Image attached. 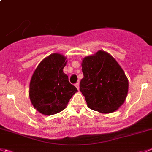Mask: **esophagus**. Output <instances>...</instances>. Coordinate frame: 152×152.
<instances>
[{
    "label": "esophagus",
    "mask_w": 152,
    "mask_h": 152,
    "mask_svg": "<svg viewBox=\"0 0 152 152\" xmlns=\"http://www.w3.org/2000/svg\"><path fill=\"white\" fill-rule=\"evenodd\" d=\"M75 86H76V88L78 89V90H79V83H76V84H75Z\"/></svg>",
    "instance_id": "1"
}]
</instances>
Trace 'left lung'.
<instances>
[{"label":"left lung","mask_w":152,"mask_h":152,"mask_svg":"<svg viewBox=\"0 0 152 152\" xmlns=\"http://www.w3.org/2000/svg\"><path fill=\"white\" fill-rule=\"evenodd\" d=\"M82 71L84 77L79 87L88 108L109 114L122 106L128 93V79L110 53L99 50L85 57Z\"/></svg>","instance_id":"obj_1"}]
</instances>
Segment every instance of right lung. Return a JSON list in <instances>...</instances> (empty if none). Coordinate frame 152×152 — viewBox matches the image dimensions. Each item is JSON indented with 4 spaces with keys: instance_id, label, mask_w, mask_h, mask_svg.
<instances>
[{
    "instance_id": "obj_1",
    "label": "right lung",
    "mask_w": 152,
    "mask_h": 152,
    "mask_svg": "<svg viewBox=\"0 0 152 152\" xmlns=\"http://www.w3.org/2000/svg\"><path fill=\"white\" fill-rule=\"evenodd\" d=\"M66 63L64 55L51 54L41 61L31 76L29 98L41 114L52 115L61 112L78 91L63 72Z\"/></svg>"
}]
</instances>
